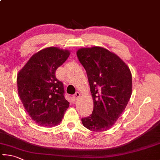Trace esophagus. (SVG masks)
<instances>
[{"instance_id":"obj_1","label":"esophagus","mask_w":160,"mask_h":160,"mask_svg":"<svg viewBox=\"0 0 160 160\" xmlns=\"http://www.w3.org/2000/svg\"><path fill=\"white\" fill-rule=\"evenodd\" d=\"M80 97V94L78 92H77L76 93H75V94L73 95V98H74V100H77V99H78V98H79V97Z\"/></svg>"}]
</instances>
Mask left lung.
<instances>
[{
	"label": "left lung",
	"instance_id": "8db88e82",
	"mask_svg": "<svg viewBox=\"0 0 160 160\" xmlns=\"http://www.w3.org/2000/svg\"><path fill=\"white\" fill-rule=\"evenodd\" d=\"M77 56L86 70L94 103L92 114L82 123L94 132L108 130L132 96V72L120 57L99 46L80 48Z\"/></svg>",
	"mask_w": 160,
	"mask_h": 160
}]
</instances>
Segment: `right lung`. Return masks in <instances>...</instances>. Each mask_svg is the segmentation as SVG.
<instances>
[{"label":"right lung","mask_w":160,"mask_h":160,"mask_svg":"<svg viewBox=\"0 0 160 160\" xmlns=\"http://www.w3.org/2000/svg\"><path fill=\"white\" fill-rule=\"evenodd\" d=\"M71 54L70 50L48 47L33 54L17 74L19 96L31 118L40 126L53 127L62 120L69 102L56 70Z\"/></svg>","instance_id":"1"}]
</instances>
